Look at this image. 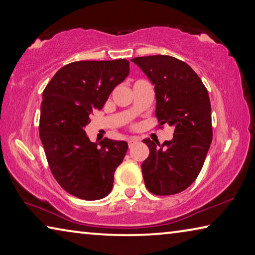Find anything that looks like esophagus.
<instances>
[{"label":"esophagus","instance_id":"obj_1","mask_svg":"<svg viewBox=\"0 0 255 255\" xmlns=\"http://www.w3.org/2000/svg\"><path fill=\"white\" fill-rule=\"evenodd\" d=\"M127 141H128L129 147H132L133 145H135L136 143H138V138L137 137H129L128 139H127Z\"/></svg>","mask_w":255,"mask_h":255}]
</instances>
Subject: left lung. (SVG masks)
Wrapping results in <instances>:
<instances>
[{
    "mask_svg": "<svg viewBox=\"0 0 255 255\" xmlns=\"http://www.w3.org/2000/svg\"><path fill=\"white\" fill-rule=\"evenodd\" d=\"M131 62L154 85L159 125L174 127L173 138L162 145L143 140L149 148L141 164L145 185L154 195H175L197 179L213 140L208 91L188 64L172 56H145Z\"/></svg>",
    "mask_w": 255,
    "mask_h": 255,
    "instance_id": "1",
    "label": "left lung"
}]
</instances>
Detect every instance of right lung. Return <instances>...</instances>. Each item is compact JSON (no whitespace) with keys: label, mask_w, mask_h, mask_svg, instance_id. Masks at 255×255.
<instances>
[{"label":"right lung","mask_w":255,"mask_h":255,"mask_svg":"<svg viewBox=\"0 0 255 255\" xmlns=\"http://www.w3.org/2000/svg\"><path fill=\"white\" fill-rule=\"evenodd\" d=\"M129 74L127 59L81 60L56 73L42 92L39 136L54 178L84 200L108 196L128 149L124 140L92 143L84 127Z\"/></svg>","instance_id":"right-lung-1"}]
</instances>
